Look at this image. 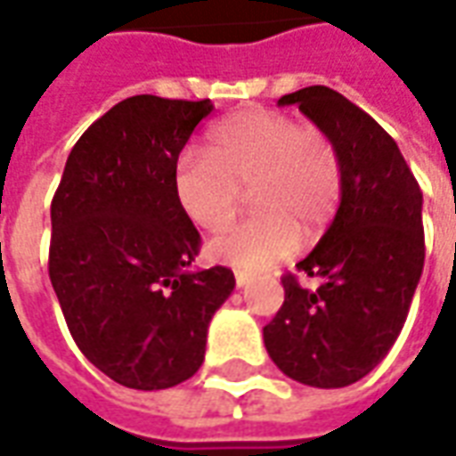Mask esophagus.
Returning a JSON list of instances; mask_svg holds the SVG:
<instances>
[{"instance_id":"1","label":"esophagus","mask_w":456,"mask_h":456,"mask_svg":"<svg viewBox=\"0 0 456 456\" xmlns=\"http://www.w3.org/2000/svg\"><path fill=\"white\" fill-rule=\"evenodd\" d=\"M234 281H237V288H244L251 283V276H248V273H244V271H237V273H234Z\"/></svg>"}]
</instances>
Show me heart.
<instances>
[{
	"instance_id": "b5f03b06",
	"label": "heart",
	"mask_w": 456,
	"mask_h": 456,
	"mask_svg": "<svg viewBox=\"0 0 456 456\" xmlns=\"http://www.w3.org/2000/svg\"><path fill=\"white\" fill-rule=\"evenodd\" d=\"M208 153L188 149L175 163V198L198 227L224 229L244 190L258 209L212 239L209 254L244 273L288 258L303 232L317 237L342 200V159L332 136L273 110H248L209 131Z\"/></svg>"
}]
</instances>
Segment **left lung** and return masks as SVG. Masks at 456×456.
<instances>
[{
  "label": "left lung",
  "mask_w": 456,
  "mask_h": 456,
  "mask_svg": "<svg viewBox=\"0 0 456 456\" xmlns=\"http://www.w3.org/2000/svg\"><path fill=\"white\" fill-rule=\"evenodd\" d=\"M325 129L342 159V200L332 224L297 271L281 278L286 300L264 327L268 356L293 381L342 388L379 366L398 339L425 264L422 190L395 141L325 85L283 94Z\"/></svg>",
  "instance_id": "left-lung-1"
}]
</instances>
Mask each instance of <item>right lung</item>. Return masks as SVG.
<instances>
[{"mask_svg":"<svg viewBox=\"0 0 456 456\" xmlns=\"http://www.w3.org/2000/svg\"><path fill=\"white\" fill-rule=\"evenodd\" d=\"M209 100L136 94L77 139L51 202L48 276L75 344L112 381L159 391L205 362L208 327L234 290L224 266L188 271L198 229L175 163Z\"/></svg>","mask_w":456,"mask_h":456,"instance_id":"1","label":"right lung"}]
</instances>
